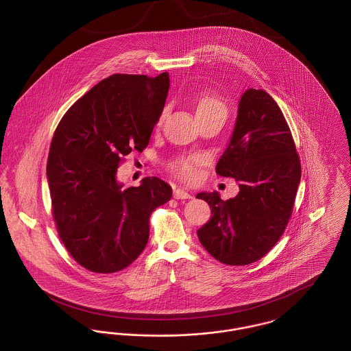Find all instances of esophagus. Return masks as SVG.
Wrapping results in <instances>:
<instances>
[{"mask_svg": "<svg viewBox=\"0 0 351 351\" xmlns=\"http://www.w3.org/2000/svg\"><path fill=\"white\" fill-rule=\"evenodd\" d=\"M173 197L175 199H178V200H185V199H192V196L186 192V191H184L182 188H178V189H175L173 191Z\"/></svg>", "mask_w": 351, "mask_h": 351, "instance_id": "obj_1", "label": "esophagus"}]
</instances>
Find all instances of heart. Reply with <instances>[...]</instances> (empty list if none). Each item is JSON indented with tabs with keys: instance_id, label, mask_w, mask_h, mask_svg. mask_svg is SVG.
I'll list each match as a JSON object with an SVG mask.
<instances>
[{
	"instance_id": "1",
	"label": "heart",
	"mask_w": 351,
	"mask_h": 351,
	"mask_svg": "<svg viewBox=\"0 0 351 351\" xmlns=\"http://www.w3.org/2000/svg\"><path fill=\"white\" fill-rule=\"evenodd\" d=\"M196 114L197 117L221 113L226 116V105L218 96L213 93H205L200 96V99L196 101ZM166 116V109L160 113L158 118V125H160ZM202 166V158L199 155H189L182 156L175 159L172 163H169V169L175 176L182 179L184 182H196L200 178V168Z\"/></svg>"
}]
</instances>
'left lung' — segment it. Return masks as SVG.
<instances>
[{
	"label": "left lung",
	"instance_id": "1",
	"mask_svg": "<svg viewBox=\"0 0 351 351\" xmlns=\"http://www.w3.org/2000/svg\"><path fill=\"white\" fill-rule=\"evenodd\" d=\"M216 172L235 179L239 192L226 201L217 192L196 196L209 204L213 215L197 237L221 263L250 265L283 235L301 178L289 126L266 90L250 88L242 95L230 143Z\"/></svg>",
	"mask_w": 351,
	"mask_h": 351
}]
</instances>
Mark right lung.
Here are the masks:
<instances>
[{"label":"right lung","mask_w":351,"mask_h":351,"mask_svg":"<svg viewBox=\"0 0 351 351\" xmlns=\"http://www.w3.org/2000/svg\"><path fill=\"white\" fill-rule=\"evenodd\" d=\"M168 88L167 72L112 75L76 101L53 133L52 217L71 256L92 272L132 265L147 245L151 213L172 197L171 186L155 176L126 189L116 179L123 156L147 147Z\"/></svg>","instance_id":"right-lung-1"}]
</instances>
